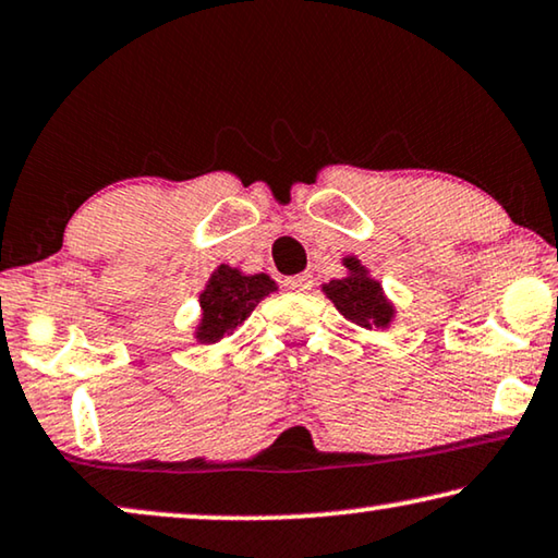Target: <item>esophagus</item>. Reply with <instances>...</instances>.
Returning a JSON list of instances; mask_svg holds the SVG:
<instances>
[{
  "label": "esophagus",
  "instance_id": "34e87169",
  "mask_svg": "<svg viewBox=\"0 0 558 558\" xmlns=\"http://www.w3.org/2000/svg\"><path fill=\"white\" fill-rule=\"evenodd\" d=\"M312 284H314L312 274H294V277L284 279V287L289 292H310Z\"/></svg>",
  "mask_w": 558,
  "mask_h": 558
}]
</instances>
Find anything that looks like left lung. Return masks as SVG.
<instances>
[{
  "instance_id": "left-lung-1",
  "label": "left lung",
  "mask_w": 558,
  "mask_h": 558,
  "mask_svg": "<svg viewBox=\"0 0 558 558\" xmlns=\"http://www.w3.org/2000/svg\"><path fill=\"white\" fill-rule=\"evenodd\" d=\"M342 264L347 269V277L322 284V292L337 306L339 314H344V319L354 322L357 327H390L395 319V306L385 296L383 284L369 277V269L362 266L357 256H344Z\"/></svg>"
}]
</instances>
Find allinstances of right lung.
Instances as JSON below:
<instances>
[{"mask_svg": "<svg viewBox=\"0 0 558 558\" xmlns=\"http://www.w3.org/2000/svg\"><path fill=\"white\" fill-rule=\"evenodd\" d=\"M277 292V281L269 274H244L229 264L216 266L201 292V319L196 342L216 344L233 329L244 325L262 299Z\"/></svg>", "mask_w": 558, "mask_h": 558, "instance_id": "obj_1", "label": "right lung"}]
</instances>
